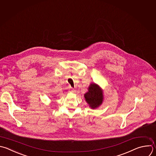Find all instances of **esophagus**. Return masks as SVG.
I'll return each instance as SVG.
<instances>
[{
    "mask_svg": "<svg viewBox=\"0 0 156 156\" xmlns=\"http://www.w3.org/2000/svg\"><path fill=\"white\" fill-rule=\"evenodd\" d=\"M69 92H72V93H75L76 92V90L75 89H70V90H69Z\"/></svg>",
    "mask_w": 156,
    "mask_h": 156,
    "instance_id": "esophagus-1",
    "label": "esophagus"
}]
</instances>
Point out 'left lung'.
<instances>
[{"mask_svg":"<svg viewBox=\"0 0 156 156\" xmlns=\"http://www.w3.org/2000/svg\"><path fill=\"white\" fill-rule=\"evenodd\" d=\"M89 91L84 94L86 101L92 108L99 107L103 101V94L100 88L96 84H91Z\"/></svg>","mask_w":156,"mask_h":156,"instance_id":"left-lung-1","label":"left lung"}]
</instances>
